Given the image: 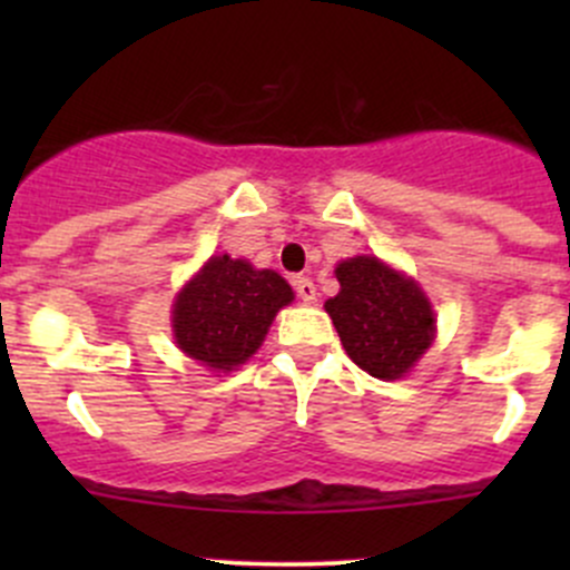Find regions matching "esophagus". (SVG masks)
I'll return each mask as SVG.
<instances>
[{"mask_svg": "<svg viewBox=\"0 0 570 570\" xmlns=\"http://www.w3.org/2000/svg\"><path fill=\"white\" fill-rule=\"evenodd\" d=\"M292 284H295L297 297H301L303 303H314V301H317V286H314L312 278H306V275H297V278L292 281Z\"/></svg>", "mask_w": 570, "mask_h": 570, "instance_id": "34e87169", "label": "esophagus"}]
</instances>
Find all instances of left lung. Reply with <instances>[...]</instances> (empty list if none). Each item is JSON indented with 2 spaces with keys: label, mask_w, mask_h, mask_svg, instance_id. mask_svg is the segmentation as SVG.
Instances as JSON below:
<instances>
[{
  "label": "left lung",
  "mask_w": 570,
  "mask_h": 570,
  "mask_svg": "<svg viewBox=\"0 0 570 570\" xmlns=\"http://www.w3.org/2000/svg\"><path fill=\"white\" fill-rule=\"evenodd\" d=\"M338 295L325 303L344 350L381 381H396L424 355L435 336V314L413 278L375 256L336 267Z\"/></svg>",
  "instance_id": "obj_1"
}]
</instances>
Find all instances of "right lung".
<instances>
[{
	"label": "right lung",
	"mask_w": 570,
	"mask_h": 570,
	"mask_svg": "<svg viewBox=\"0 0 570 570\" xmlns=\"http://www.w3.org/2000/svg\"><path fill=\"white\" fill-rule=\"evenodd\" d=\"M292 301L295 292L275 269H256L228 253L212 256L174 303L178 350L215 372L237 370Z\"/></svg>",
	"instance_id": "obj_1"
}]
</instances>
